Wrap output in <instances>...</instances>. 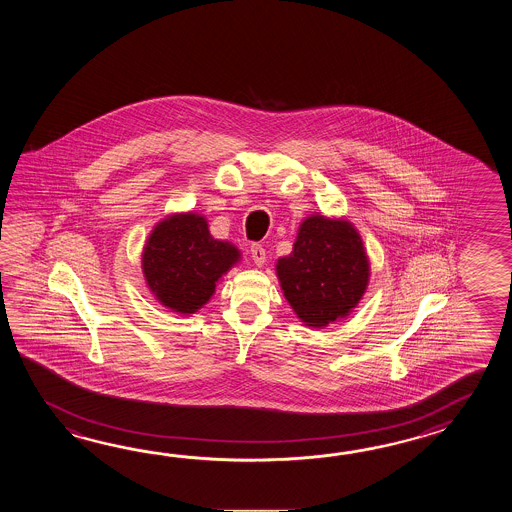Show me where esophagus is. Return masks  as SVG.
Masks as SVG:
<instances>
[{"mask_svg": "<svg viewBox=\"0 0 512 512\" xmlns=\"http://www.w3.org/2000/svg\"><path fill=\"white\" fill-rule=\"evenodd\" d=\"M251 256L252 261L258 265V267H261L263 263H265V258H267V254H265V249L261 247V245H258V243H254L251 247Z\"/></svg>", "mask_w": 512, "mask_h": 512, "instance_id": "1", "label": "esophagus"}]
</instances>
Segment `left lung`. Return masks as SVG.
<instances>
[{"instance_id":"left-lung-1","label":"left lung","mask_w":512,"mask_h":512,"mask_svg":"<svg viewBox=\"0 0 512 512\" xmlns=\"http://www.w3.org/2000/svg\"><path fill=\"white\" fill-rule=\"evenodd\" d=\"M276 274L296 316L322 329L357 307L370 283V260L348 219L311 214L291 254L276 261Z\"/></svg>"}]
</instances>
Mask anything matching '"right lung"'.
<instances>
[{
    "label": "right lung",
    "mask_w": 512,
    "mask_h": 512,
    "mask_svg": "<svg viewBox=\"0 0 512 512\" xmlns=\"http://www.w3.org/2000/svg\"><path fill=\"white\" fill-rule=\"evenodd\" d=\"M240 260L236 245L212 238L205 216L179 212L153 227L142 249V274L159 304L190 316Z\"/></svg>",
    "instance_id": "right-lung-1"
}]
</instances>
